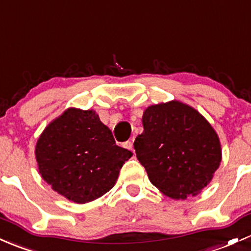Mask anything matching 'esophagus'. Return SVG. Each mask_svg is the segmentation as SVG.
<instances>
[{"label":"esophagus","mask_w":251,"mask_h":251,"mask_svg":"<svg viewBox=\"0 0 251 251\" xmlns=\"http://www.w3.org/2000/svg\"><path fill=\"white\" fill-rule=\"evenodd\" d=\"M124 148L128 149V150L133 151V140H127L126 143H124Z\"/></svg>","instance_id":"34e87169"}]
</instances>
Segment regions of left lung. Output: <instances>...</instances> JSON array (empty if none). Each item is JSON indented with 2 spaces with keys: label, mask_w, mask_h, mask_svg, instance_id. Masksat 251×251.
Returning a JSON list of instances; mask_svg holds the SVG:
<instances>
[{
  "label": "left lung",
  "mask_w": 251,
  "mask_h": 251,
  "mask_svg": "<svg viewBox=\"0 0 251 251\" xmlns=\"http://www.w3.org/2000/svg\"><path fill=\"white\" fill-rule=\"evenodd\" d=\"M144 131L134 140L149 180L176 200L197 195L222 162L218 134L197 109L180 101L153 104L143 113Z\"/></svg>",
  "instance_id": "1"
}]
</instances>
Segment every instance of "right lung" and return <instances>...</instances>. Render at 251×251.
Here are the masks:
<instances>
[{"instance_id": "1", "label": "right lung", "mask_w": 251, "mask_h": 251, "mask_svg": "<svg viewBox=\"0 0 251 251\" xmlns=\"http://www.w3.org/2000/svg\"><path fill=\"white\" fill-rule=\"evenodd\" d=\"M131 156L90 109L68 108L46 126L35 145L41 177L76 203L93 201L112 189Z\"/></svg>"}]
</instances>
